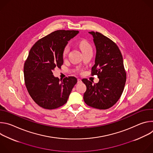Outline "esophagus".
<instances>
[{"mask_svg":"<svg viewBox=\"0 0 153 153\" xmlns=\"http://www.w3.org/2000/svg\"><path fill=\"white\" fill-rule=\"evenodd\" d=\"M81 82H82L81 79H77V83H81Z\"/></svg>","mask_w":153,"mask_h":153,"instance_id":"obj_1","label":"esophagus"}]
</instances>
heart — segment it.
<instances>
[{"instance_id":"1","label":"heart","mask_w":153,"mask_h":153,"mask_svg":"<svg viewBox=\"0 0 153 153\" xmlns=\"http://www.w3.org/2000/svg\"><path fill=\"white\" fill-rule=\"evenodd\" d=\"M79 47H80L82 53H83L86 51L92 50L91 45L88 42H87L86 40H82L79 42ZM69 50H70V47L68 45H67L65 47V48H63V53H62V56L63 58H65L67 56Z\"/></svg>"}]
</instances>
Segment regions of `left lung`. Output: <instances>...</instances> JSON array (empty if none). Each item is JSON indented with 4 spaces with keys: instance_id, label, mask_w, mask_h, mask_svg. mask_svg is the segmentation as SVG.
Here are the masks:
<instances>
[{
    "instance_id": "left-lung-1",
    "label": "left lung",
    "mask_w": 153,
    "mask_h": 153,
    "mask_svg": "<svg viewBox=\"0 0 153 153\" xmlns=\"http://www.w3.org/2000/svg\"><path fill=\"white\" fill-rule=\"evenodd\" d=\"M89 33L93 37L96 48L91 75H97L99 81L93 84L87 79L82 80L86 86L83 100L91 107L106 110L116 103L124 89L126 74L123 57L119 47L110 39L98 32Z\"/></svg>"
}]
</instances>
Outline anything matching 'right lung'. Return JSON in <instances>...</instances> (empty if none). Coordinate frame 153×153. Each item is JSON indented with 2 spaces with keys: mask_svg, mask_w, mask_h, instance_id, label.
Instances as JSON below:
<instances>
[{
  "mask_svg": "<svg viewBox=\"0 0 153 153\" xmlns=\"http://www.w3.org/2000/svg\"><path fill=\"white\" fill-rule=\"evenodd\" d=\"M78 33L74 30L55 31L37 41L29 52L24 67L25 83L31 98L43 108L53 110L66 103L77 83L73 76L60 81L53 71L61 68L63 48Z\"/></svg>",
  "mask_w": 153,
  "mask_h": 153,
  "instance_id": "1",
  "label": "right lung"
}]
</instances>
